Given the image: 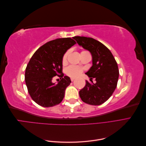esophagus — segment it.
Listing matches in <instances>:
<instances>
[{
    "instance_id": "1",
    "label": "esophagus",
    "mask_w": 146,
    "mask_h": 146,
    "mask_svg": "<svg viewBox=\"0 0 146 146\" xmlns=\"http://www.w3.org/2000/svg\"><path fill=\"white\" fill-rule=\"evenodd\" d=\"M70 80H71L72 82H73V81L74 80V78H73V77H71V78H70Z\"/></svg>"
}]
</instances>
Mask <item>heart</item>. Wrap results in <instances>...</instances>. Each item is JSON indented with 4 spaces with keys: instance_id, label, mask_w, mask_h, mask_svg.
Returning <instances> with one entry per match:
<instances>
[{
    "instance_id": "b5f03b06",
    "label": "heart",
    "mask_w": 146,
    "mask_h": 146,
    "mask_svg": "<svg viewBox=\"0 0 146 146\" xmlns=\"http://www.w3.org/2000/svg\"><path fill=\"white\" fill-rule=\"evenodd\" d=\"M68 54H69V52H66L64 55H63V63H65L66 62ZM66 74H67L68 76H69V77H77L80 76V75L82 74V69L80 68L77 67V66H69V67L66 69Z\"/></svg>"
}]
</instances>
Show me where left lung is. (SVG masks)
Wrapping results in <instances>:
<instances>
[{
    "mask_svg": "<svg viewBox=\"0 0 146 146\" xmlns=\"http://www.w3.org/2000/svg\"><path fill=\"white\" fill-rule=\"evenodd\" d=\"M72 38L92 55V66L85 73L92 83L86 81L79 95L88 104H102L111 96L117 86L119 73L116 61L108 48L96 39L85 36ZM92 78L96 79L95 84L92 82Z\"/></svg>",
    "mask_w": 146,
    "mask_h": 146,
    "instance_id": "obj_1",
    "label": "left lung"
}]
</instances>
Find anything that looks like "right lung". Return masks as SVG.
<instances>
[{
	"label": "right lung",
	"instance_id": "obj_1",
	"mask_svg": "<svg viewBox=\"0 0 146 146\" xmlns=\"http://www.w3.org/2000/svg\"><path fill=\"white\" fill-rule=\"evenodd\" d=\"M76 44L70 38L54 39L39 47L30 60L25 69V80L30 96L38 105L50 107L63 99L66 88L71 81L68 76L63 77V57ZM55 76L61 79L57 84L52 82Z\"/></svg>",
	"mask_w": 146,
	"mask_h": 146
}]
</instances>
